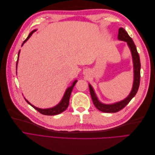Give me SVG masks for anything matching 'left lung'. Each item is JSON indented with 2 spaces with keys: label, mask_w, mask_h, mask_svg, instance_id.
Instances as JSON below:
<instances>
[{
  "label": "left lung",
  "mask_w": 155,
  "mask_h": 155,
  "mask_svg": "<svg viewBox=\"0 0 155 155\" xmlns=\"http://www.w3.org/2000/svg\"><path fill=\"white\" fill-rule=\"evenodd\" d=\"M118 38L119 40L124 41L127 43L130 49L131 53H132L134 63V83L132 91H131L130 94L127 97L125 98L123 101H121L120 102L116 103V104L112 105L103 104L98 101L92 87L91 86V85H88L94 105V106L98 110H100L101 112H107H107H117L120 110L123 109L129 104L130 101L133 99V97L136 95V94L137 93L140 82V67H141V64H140L139 54L132 38H131L128 35L127 33V31L124 28H119Z\"/></svg>",
  "instance_id": "8db88e82"
}]
</instances>
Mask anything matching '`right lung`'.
Wrapping results in <instances>:
<instances>
[{"label": "right lung", "mask_w": 155, "mask_h": 155, "mask_svg": "<svg viewBox=\"0 0 155 155\" xmlns=\"http://www.w3.org/2000/svg\"><path fill=\"white\" fill-rule=\"evenodd\" d=\"M36 30H34L32 31L30 34H29V35L28 36L27 38L26 39V40H25V41L23 42V43L22 45H23V44H24L25 42L30 37H31V35H32V34L34 32H35ZM17 62H18V60L17 61ZM77 81H75L72 85L71 87H70L69 88H68L67 89L66 92H65L64 93V95L63 97V99L61 100V101L59 104L56 105L55 107H53V108H51V109H39V108L37 107H34V105H32L30 103H29L28 101L26 100V101H27V103L28 104H30L32 107H34V109L35 110H37L38 112H39L41 114H44V115H48V116H53V115H56V114H59L60 113H61V112H63V111H64L65 110H66L67 109V107L69 105V100H70V95H71V93H72V89L75 85V84L76 83Z\"/></svg>", "instance_id": "1"}]
</instances>
